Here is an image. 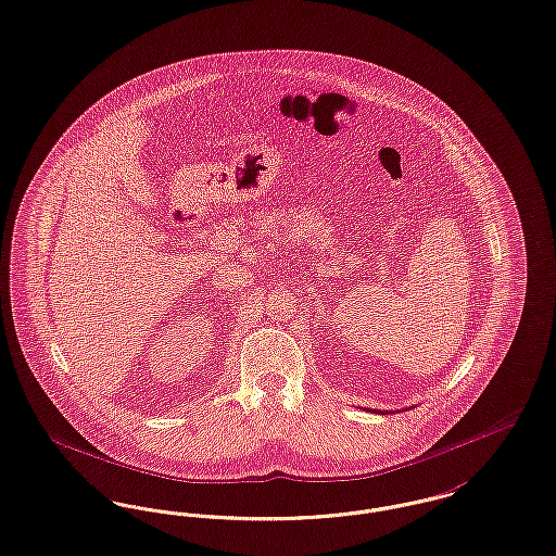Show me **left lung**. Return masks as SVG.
I'll list each match as a JSON object with an SVG mask.
<instances>
[{
    "instance_id": "obj_1",
    "label": "left lung",
    "mask_w": 556,
    "mask_h": 556,
    "mask_svg": "<svg viewBox=\"0 0 556 556\" xmlns=\"http://www.w3.org/2000/svg\"><path fill=\"white\" fill-rule=\"evenodd\" d=\"M369 412H374V414H384V412H380V409H369ZM387 414H392V412H387Z\"/></svg>"
}]
</instances>
